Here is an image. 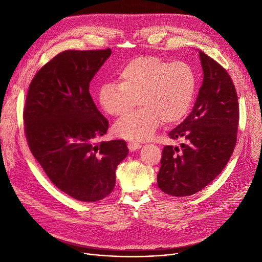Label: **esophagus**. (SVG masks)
Wrapping results in <instances>:
<instances>
[{
	"label": "esophagus",
	"instance_id": "esophagus-1",
	"mask_svg": "<svg viewBox=\"0 0 262 262\" xmlns=\"http://www.w3.org/2000/svg\"><path fill=\"white\" fill-rule=\"evenodd\" d=\"M141 146L142 145L140 143H138V142H129V143H128V147H129L131 152H134V150L141 148Z\"/></svg>",
	"mask_w": 262,
	"mask_h": 262
}]
</instances>
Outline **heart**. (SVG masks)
<instances>
[{
  "instance_id": "b5f03b06",
  "label": "heart",
  "mask_w": 262,
  "mask_h": 262,
  "mask_svg": "<svg viewBox=\"0 0 262 262\" xmlns=\"http://www.w3.org/2000/svg\"><path fill=\"white\" fill-rule=\"evenodd\" d=\"M118 82L102 84L98 92L101 109L110 116L126 114L138 104L142 108L117 121L118 137L147 141L165 123H175L192 106L196 78L193 69L184 61L169 63L153 55L134 58L121 68Z\"/></svg>"
}]
</instances>
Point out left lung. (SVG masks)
<instances>
[{
    "label": "left lung",
    "mask_w": 262,
    "mask_h": 262,
    "mask_svg": "<svg viewBox=\"0 0 262 262\" xmlns=\"http://www.w3.org/2000/svg\"><path fill=\"white\" fill-rule=\"evenodd\" d=\"M203 81L192 112L168 136L180 146L163 148L157 185L173 196L194 194L224 169L236 144L239 109L226 70L199 50Z\"/></svg>",
    "instance_id": "obj_1"
}]
</instances>
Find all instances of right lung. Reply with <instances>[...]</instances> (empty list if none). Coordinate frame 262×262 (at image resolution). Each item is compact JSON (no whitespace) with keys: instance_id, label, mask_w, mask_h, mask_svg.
Wrapping results in <instances>:
<instances>
[{"instance_id":"obj_1","label":"right lung","mask_w":262,"mask_h":262,"mask_svg":"<svg viewBox=\"0 0 262 262\" xmlns=\"http://www.w3.org/2000/svg\"><path fill=\"white\" fill-rule=\"evenodd\" d=\"M112 54L67 50L31 81L24 108L29 148L61 191L83 202L104 199L116 185V170L129 153L125 141L95 144L108 120L90 94V83Z\"/></svg>"}]
</instances>
